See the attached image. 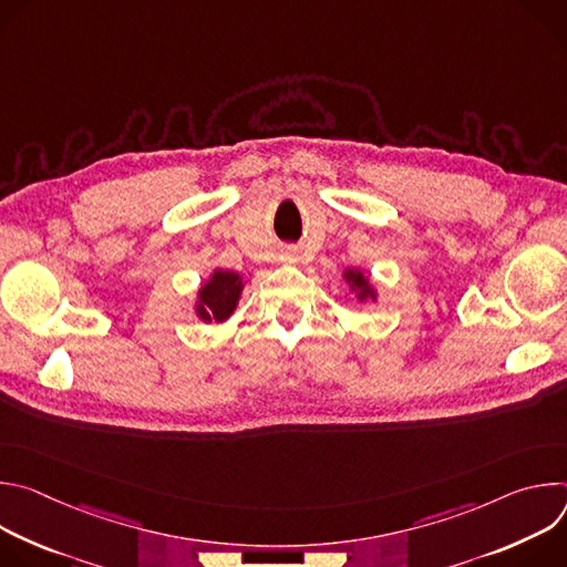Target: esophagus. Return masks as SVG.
<instances>
[{
	"label": "esophagus",
	"mask_w": 567,
	"mask_h": 567,
	"mask_svg": "<svg viewBox=\"0 0 567 567\" xmlns=\"http://www.w3.org/2000/svg\"><path fill=\"white\" fill-rule=\"evenodd\" d=\"M280 260H282L285 265H296V262H298V254H296V249H291V247L282 249V251H280Z\"/></svg>",
	"instance_id": "34e87169"
}]
</instances>
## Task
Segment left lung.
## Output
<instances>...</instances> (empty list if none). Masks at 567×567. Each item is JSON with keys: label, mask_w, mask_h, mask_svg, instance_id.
I'll return each mask as SVG.
<instances>
[{"label": "left lung", "mask_w": 567, "mask_h": 567, "mask_svg": "<svg viewBox=\"0 0 567 567\" xmlns=\"http://www.w3.org/2000/svg\"><path fill=\"white\" fill-rule=\"evenodd\" d=\"M343 278L346 282L350 285V289L357 293V298L363 302V300H377V293L368 280V276L361 271V269H346L343 271Z\"/></svg>", "instance_id": "8db88e82"}]
</instances>
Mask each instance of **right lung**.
I'll return each mask as SVG.
<instances>
[{"label":"right lung","mask_w":567,"mask_h":567,"mask_svg":"<svg viewBox=\"0 0 567 567\" xmlns=\"http://www.w3.org/2000/svg\"><path fill=\"white\" fill-rule=\"evenodd\" d=\"M241 278L235 271H224L215 269L213 276L202 285L197 293V305L195 311L204 322H221L226 320L241 296Z\"/></svg>","instance_id":"right-lung-1"}]
</instances>
